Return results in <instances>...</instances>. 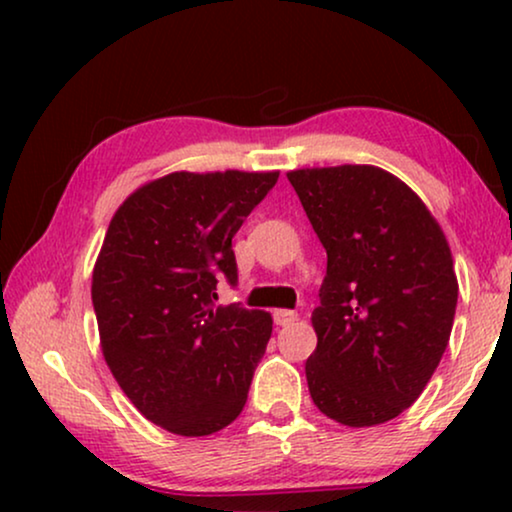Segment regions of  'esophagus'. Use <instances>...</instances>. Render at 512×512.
Masks as SVG:
<instances>
[{"mask_svg":"<svg viewBox=\"0 0 512 512\" xmlns=\"http://www.w3.org/2000/svg\"><path fill=\"white\" fill-rule=\"evenodd\" d=\"M272 317H275V324L277 326H291L293 321L298 319V314L293 312V310H275V314H272Z\"/></svg>","mask_w":512,"mask_h":512,"instance_id":"esophagus-1","label":"esophagus"}]
</instances>
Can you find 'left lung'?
Masks as SVG:
<instances>
[{"mask_svg":"<svg viewBox=\"0 0 512 512\" xmlns=\"http://www.w3.org/2000/svg\"><path fill=\"white\" fill-rule=\"evenodd\" d=\"M286 177L328 256L305 363L312 401L345 426L389 422L417 401L450 342V244L422 198L382 167Z\"/></svg>","mask_w":512,"mask_h":512,"instance_id":"left-lung-1","label":"left lung"}]
</instances>
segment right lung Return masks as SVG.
<instances>
[{"label": "right lung", "mask_w": 512, "mask_h": 512, "mask_svg": "<svg viewBox=\"0 0 512 512\" xmlns=\"http://www.w3.org/2000/svg\"><path fill=\"white\" fill-rule=\"evenodd\" d=\"M279 172H172L139 186L111 219L93 268L104 361L132 405L177 436L235 422L272 317L216 305L237 284L233 237Z\"/></svg>", "instance_id": "right-lung-1"}]
</instances>
